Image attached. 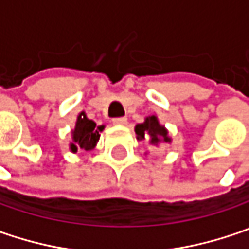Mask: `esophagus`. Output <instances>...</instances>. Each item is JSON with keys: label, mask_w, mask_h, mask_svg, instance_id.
Listing matches in <instances>:
<instances>
[{"label": "esophagus", "mask_w": 249, "mask_h": 249, "mask_svg": "<svg viewBox=\"0 0 249 249\" xmlns=\"http://www.w3.org/2000/svg\"><path fill=\"white\" fill-rule=\"evenodd\" d=\"M113 124L114 125H125V124H126V118H125V117H120V118H114Z\"/></svg>", "instance_id": "esophagus-1"}]
</instances>
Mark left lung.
I'll use <instances>...</instances> for the list:
<instances>
[{"instance_id":"obj_1","label":"left lung","mask_w":249,"mask_h":249,"mask_svg":"<svg viewBox=\"0 0 249 249\" xmlns=\"http://www.w3.org/2000/svg\"><path fill=\"white\" fill-rule=\"evenodd\" d=\"M135 134L138 141H146L150 146L159 147L163 143H171V136L168 129L160 124L157 115H147L143 123L135 125Z\"/></svg>"}]
</instances>
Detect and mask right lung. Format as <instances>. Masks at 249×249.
Returning <instances> with one entry per match:
<instances>
[{"mask_svg":"<svg viewBox=\"0 0 249 249\" xmlns=\"http://www.w3.org/2000/svg\"><path fill=\"white\" fill-rule=\"evenodd\" d=\"M103 129L104 125L96 126V123L93 120H89L83 111L79 113L75 128L71 131L70 150L72 153H76L79 149L93 150L100 139V132Z\"/></svg>","mask_w":249,"mask_h":249,"instance_id":"add662e5","label":"right lung"}]
</instances>
